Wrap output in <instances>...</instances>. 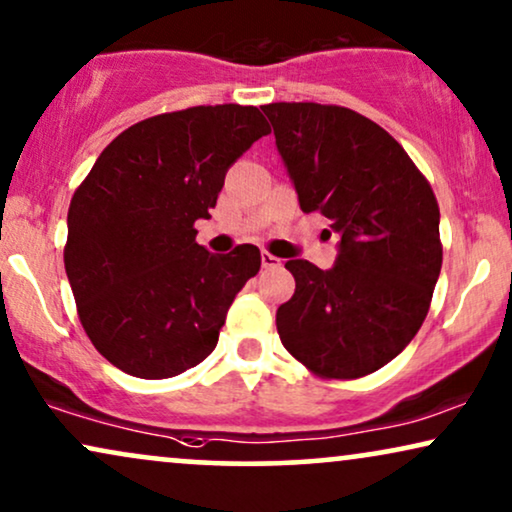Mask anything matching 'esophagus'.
<instances>
[{"mask_svg":"<svg viewBox=\"0 0 512 512\" xmlns=\"http://www.w3.org/2000/svg\"><path fill=\"white\" fill-rule=\"evenodd\" d=\"M262 267L264 269H278L281 267V260L274 255H269V252H262Z\"/></svg>","mask_w":512,"mask_h":512,"instance_id":"obj_1","label":"esophagus"}]
</instances>
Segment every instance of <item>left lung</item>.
Masks as SVG:
<instances>
[{
  "instance_id": "1",
  "label": "left lung",
  "mask_w": 512,
  "mask_h": 512,
  "mask_svg": "<svg viewBox=\"0 0 512 512\" xmlns=\"http://www.w3.org/2000/svg\"><path fill=\"white\" fill-rule=\"evenodd\" d=\"M262 111L302 212L319 210L340 236L331 269L286 262L295 295L278 307V335L321 378H361L390 364L428 316L442 269L437 198L364 115L321 103Z\"/></svg>"
}]
</instances>
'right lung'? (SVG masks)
<instances>
[{"label": "right lung", "instance_id": "1", "mask_svg": "<svg viewBox=\"0 0 512 512\" xmlns=\"http://www.w3.org/2000/svg\"><path fill=\"white\" fill-rule=\"evenodd\" d=\"M269 134L255 106H196L141 120L96 158L68 210L63 252L92 345L134 378H172L208 359L257 245L196 243L229 167Z\"/></svg>", "mask_w": 512, "mask_h": 512}]
</instances>
